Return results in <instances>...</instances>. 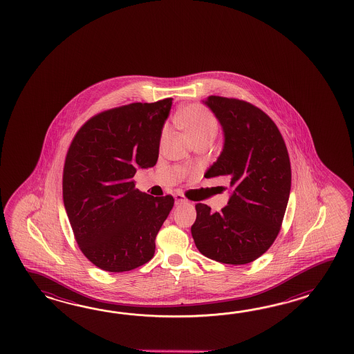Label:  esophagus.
I'll use <instances>...</instances> for the list:
<instances>
[{
	"instance_id": "34e87169",
	"label": "esophagus",
	"mask_w": 354,
	"mask_h": 354,
	"mask_svg": "<svg viewBox=\"0 0 354 354\" xmlns=\"http://www.w3.org/2000/svg\"><path fill=\"white\" fill-rule=\"evenodd\" d=\"M174 200H176V205H180V203H187V198L182 194H176L174 195Z\"/></svg>"
}]
</instances>
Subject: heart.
<instances>
[{
	"label": "heart",
	"mask_w": 354,
	"mask_h": 354,
	"mask_svg": "<svg viewBox=\"0 0 354 354\" xmlns=\"http://www.w3.org/2000/svg\"><path fill=\"white\" fill-rule=\"evenodd\" d=\"M174 120L195 143L203 139H214L218 134V124L216 118L210 110L203 106H186L176 115ZM167 133V128L163 129L160 134L162 142L166 139Z\"/></svg>",
	"instance_id": "heart-1"
}]
</instances>
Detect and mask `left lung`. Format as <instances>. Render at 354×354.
I'll use <instances>...</instances> for the list:
<instances>
[{
    "instance_id": "1",
    "label": "left lung",
    "mask_w": 354,
    "mask_h": 354,
    "mask_svg": "<svg viewBox=\"0 0 354 354\" xmlns=\"http://www.w3.org/2000/svg\"><path fill=\"white\" fill-rule=\"evenodd\" d=\"M205 104L225 136L221 154L205 177L227 176L233 194L218 212L196 203L191 233L203 256L221 263H250L270 249L281 230L291 189L286 144L271 118L247 101L209 96Z\"/></svg>"
}]
</instances>
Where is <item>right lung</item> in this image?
Segmentation results:
<instances>
[{
  "label": "right lung",
  "instance_id": "obj_1",
  "mask_svg": "<svg viewBox=\"0 0 354 354\" xmlns=\"http://www.w3.org/2000/svg\"><path fill=\"white\" fill-rule=\"evenodd\" d=\"M172 98L134 102L92 116L77 131L63 168V201L84 257L107 272L149 262L174 196L136 188L138 168L156 166Z\"/></svg>",
  "mask_w": 354,
  "mask_h": 354
}]
</instances>
